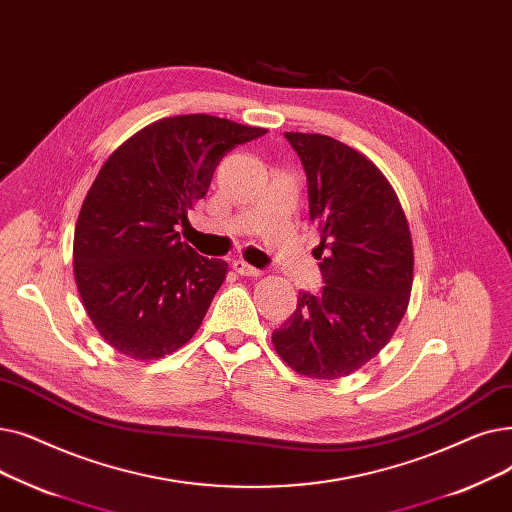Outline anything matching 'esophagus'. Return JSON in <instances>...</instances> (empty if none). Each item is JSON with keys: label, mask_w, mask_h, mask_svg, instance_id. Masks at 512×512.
I'll list each match as a JSON object with an SVG mask.
<instances>
[{"label": "esophagus", "mask_w": 512, "mask_h": 512, "mask_svg": "<svg viewBox=\"0 0 512 512\" xmlns=\"http://www.w3.org/2000/svg\"><path fill=\"white\" fill-rule=\"evenodd\" d=\"M233 271L239 273V275H243V277H260V275H262V271L256 269V266L248 264L246 260H239V258L233 260Z\"/></svg>", "instance_id": "34e87169"}]
</instances>
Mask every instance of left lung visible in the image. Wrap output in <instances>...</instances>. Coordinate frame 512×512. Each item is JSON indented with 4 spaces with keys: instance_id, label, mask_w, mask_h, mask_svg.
I'll list each match as a JSON object with an SVG mask.
<instances>
[{
    "instance_id": "obj_1",
    "label": "left lung",
    "mask_w": 512,
    "mask_h": 512,
    "mask_svg": "<svg viewBox=\"0 0 512 512\" xmlns=\"http://www.w3.org/2000/svg\"><path fill=\"white\" fill-rule=\"evenodd\" d=\"M308 181L319 294L302 291L273 331L277 354L300 375L339 379L375 358L392 339L412 289V239L394 187L350 145L319 133H285Z\"/></svg>"
}]
</instances>
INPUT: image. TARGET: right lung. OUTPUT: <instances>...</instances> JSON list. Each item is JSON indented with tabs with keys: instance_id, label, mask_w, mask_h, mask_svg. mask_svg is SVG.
Returning a JSON list of instances; mask_svg holds the SVG:
<instances>
[{
	"instance_id": "right-lung-1",
	"label": "right lung",
	"mask_w": 512,
	"mask_h": 512,
	"mask_svg": "<svg viewBox=\"0 0 512 512\" xmlns=\"http://www.w3.org/2000/svg\"><path fill=\"white\" fill-rule=\"evenodd\" d=\"M266 133L229 118L181 114L129 137L97 173L75 227L72 269L91 323L120 354L156 360L204 321L225 260L181 241L227 152Z\"/></svg>"
}]
</instances>
